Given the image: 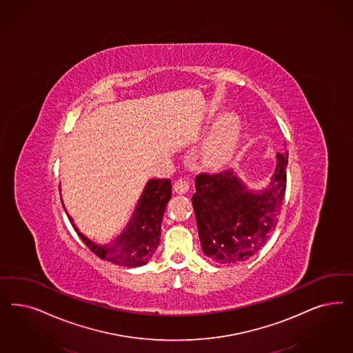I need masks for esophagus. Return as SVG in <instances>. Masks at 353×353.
Masks as SVG:
<instances>
[{
    "instance_id": "obj_1",
    "label": "esophagus",
    "mask_w": 353,
    "mask_h": 353,
    "mask_svg": "<svg viewBox=\"0 0 353 353\" xmlns=\"http://www.w3.org/2000/svg\"><path fill=\"white\" fill-rule=\"evenodd\" d=\"M174 191L178 194H187L190 191V182L185 178H179L174 183Z\"/></svg>"
}]
</instances>
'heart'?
I'll return each instance as SVG.
<instances>
[{
	"label": "heart",
	"instance_id": "1",
	"mask_svg": "<svg viewBox=\"0 0 353 353\" xmlns=\"http://www.w3.org/2000/svg\"><path fill=\"white\" fill-rule=\"evenodd\" d=\"M240 140V122L232 114L222 115L200 150V159L210 169H222L232 159Z\"/></svg>",
	"mask_w": 353,
	"mask_h": 353
}]
</instances>
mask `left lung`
Returning a JSON list of instances; mask_svg holds the SVG:
<instances>
[{
	"mask_svg": "<svg viewBox=\"0 0 353 353\" xmlns=\"http://www.w3.org/2000/svg\"><path fill=\"white\" fill-rule=\"evenodd\" d=\"M288 153L276 154L266 188L250 191L234 171L199 174L192 196L199 238L205 256L216 263H238L268 241L282 210Z\"/></svg>",
	"mask_w": 353,
	"mask_h": 353,
	"instance_id": "8db88e82",
	"label": "left lung"
}]
</instances>
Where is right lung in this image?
<instances>
[{"label":"right lung","mask_w":353,"mask_h":353,"mask_svg":"<svg viewBox=\"0 0 353 353\" xmlns=\"http://www.w3.org/2000/svg\"><path fill=\"white\" fill-rule=\"evenodd\" d=\"M170 199V179L149 181L125 231L109 244H97L87 238L68 216L80 239L97 257L118 266L137 268L145 265L159 247L161 223Z\"/></svg>","instance_id":"right-lung-1"}]
</instances>
